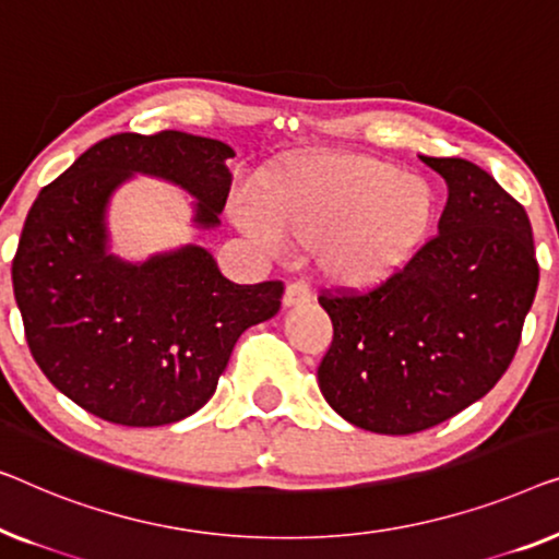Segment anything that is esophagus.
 Returning <instances> with one entry per match:
<instances>
[{
  "label": "esophagus",
  "mask_w": 559,
  "mask_h": 559,
  "mask_svg": "<svg viewBox=\"0 0 559 559\" xmlns=\"http://www.w3.org/2000/svg\"><path fill=\"white\" fill-rule=\"evenodd\" d=\"M309 301H311V290L306 283L301 281L288 283L286 294H283V306H286V309H296V306H306Z\"/></svg>",
  "instance_id": "1"
}]
</instances>
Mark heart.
I'll list each match as a JSON object with an SVG mask.
<instances>
[{
  "label": "heart",
  "instance_id": "heart-1",
  "mask_svg": "<svg viewBox=\"0 0 559 559\" xmlns=\"http://www.w3.org/2000/svg\"><path fill=\"white\" fill-rule=\"evenodd\" d=\"M436 194L426 179L365 154H304L271 169L235 223L265 250L313 248L321 278L365 294L405 271L426 242Z\"/></svg>",
  "mask_w": 559,
  "mask_h": 559
}]
</instances>
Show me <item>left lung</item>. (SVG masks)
<instances>
[{"instance_id":"obj_1","label":"left lung","mask_w":559,"mask_h":559,"mask_svg":"<svg viewBox=\"0 0 559 559\" xmlns=\"http://www.w3.org/2000/svg\"><path fill=\"white\" fill-rule=\"evenodd\" d=\"M443 177L438 235L365 296H321L334 340L319 390L361 430L411 436L466 411L512 365L539 283L522 204L481 167L423 156Z\"/></svg>"}]
</instances>
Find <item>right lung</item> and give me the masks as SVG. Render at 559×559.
<instances>
[{
  "label": "right lung",
  "instance_id": "right-lung-1",
  "mask_svg": "<svg viewBox=\"0 0 559 559\" xmlns=\"http://www.w3.org/2000/svg\"><path fill=\"white\" fill-rule=\"evenodd\" d=\"M233 156L185 131L116 133L37 194L12 261L14 298L35 361L83 411L129 428L190 418L238 336L278 313L283 283L238 286L194 242L144 261L114 250V194L136 177L182 190L192 227L217 230Z\"/></svg>",
  "mask_w": 559,
  "mask_h": 559
}]
</instances>
